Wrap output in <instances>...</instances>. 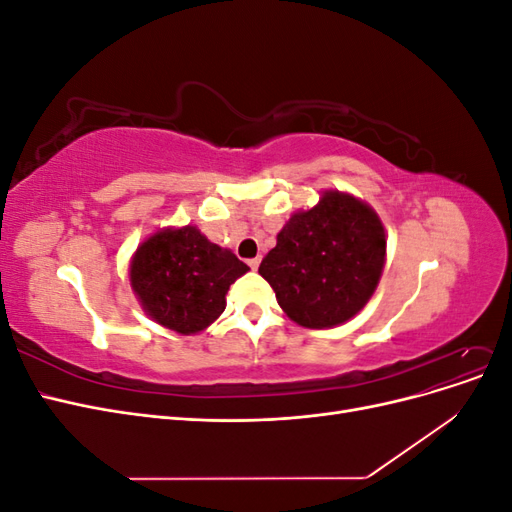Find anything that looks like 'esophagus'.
Returning <instances> with one entry per match:
<instances>
[{
	"mask_svg": "<svg viewBox=\"0 0 512 512\" xmlns=\"http://www.w3.org/2000/svg\"><path fill=\"white\" fill-rule=\"evenodd\" d=\"M247 265H250V269H258V265H260V256H256V258H252V260H247Z\"/></svg>",
	"mask_w": 512,
	"mask_h": 512,
	"instance_id": "1",
	"label": "esophagus"
}]
</instances>
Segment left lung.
Instances as JSON below:
<instances>
[{
  "label": "left lung",
  "instance_id": "left-lung-1",
  "mask_svg": "<svg viewBox=\"0 0 512 512\" xmlns=\"http://www.w3.org/2000/svg\"><path fill=\"white\" fill-rule=\"evenodd\" d=\"M384 260L386 235L378 213L359 198L329 190L316 207L286 222L258 273L290 320L307 329H331L365 307Z\"/></svg>",
  "mask_w": 512,
  "mask_h": 512
}]
</instances>
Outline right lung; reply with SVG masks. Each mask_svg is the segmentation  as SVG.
I'll list each match as a JSON object with an SVG mask.
<instances>
[{
	"mask_svg": "<svg viewBox=\"0 0 512 512\" xmlns=\"http://www.w3.org/2000/svg\"><path fill=\"white\" fill-rule=\"evenodd\" d=\"M250 271L196 226L164 228L138 245L130 284L145 314L181 335L205 331L224 312L226 292Z\"/></svg>",
	"mask_w": 512,
	"mask_h": 512,
	"instance_id": "add662e5",
	"label": "right lung"
}]
</instances>
